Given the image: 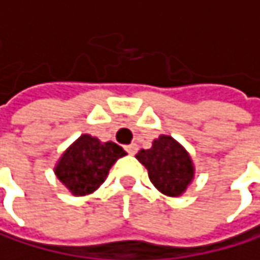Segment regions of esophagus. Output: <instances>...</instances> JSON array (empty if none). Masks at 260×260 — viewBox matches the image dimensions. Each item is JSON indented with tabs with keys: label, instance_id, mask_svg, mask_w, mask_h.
<instances>
[{
	"label": "esophagus",
	"instance_id": "1",
	"mask_svg": "<svg viewBox=\"0 0 260 260\" xmlns=\"http://www.w3.org/2000/svg\"><path fill=\"white\" fill-rule=\"evenodd\" d=\"M124 149H126V152H127L129 155H134V154H137V151H139V146H137L136 143H133V145H127Z\"/></svg>",
	"mask_w": 260,
	"mask_h": 260
}]
</instances>
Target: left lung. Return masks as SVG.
I'll return each mask as SVG.
<instances>
[{
	"mask_svg": "<svg viewBox=\"0 0 260 260\" xmlns=\"http://www.w3.org/2000/svg\"><path fill=\"white\" fill-rule=\"evenodd\" d=\"M148 169L154 187L168 197H181L195 178V165L187 149L174 137L161 134L149 149L136 155Z\"/></svg>",
	"mask_w": 260,
	"mask_h": 260,
	"instance_id": "left-lung-1",
	"label": "left lung"
}]
</instances>
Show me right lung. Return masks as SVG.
Wrapping results in <instances>:
<instances>
[{
    "label": "right lung",
    "mask_w": 260,
    "mask_h": 260,
    "mask_svg": "<svg viewBox=\"0 0 260 260\" xmlns=\"http://www.w3.org/2000/svg\"><path fill=\"white\" fill-rule=\"evenodd\" d=\"M124 155L123 148L114 142L82 134L62 152L54 165V175L71 195H91L105 183L112 165Z\"/></svg>",
    "instance_id": "1"
}]
</instances>
